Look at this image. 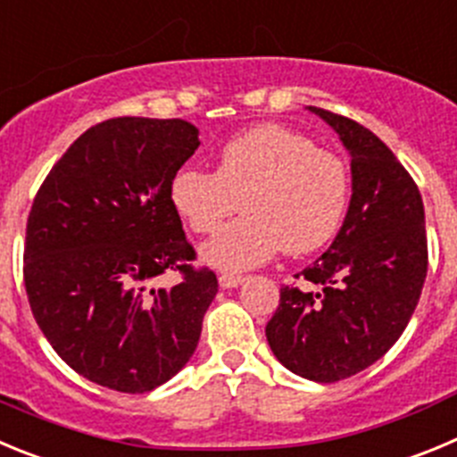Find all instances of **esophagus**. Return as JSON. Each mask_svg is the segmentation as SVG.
<instances>
[{"instance_id":"esophagus-1","label":"esophagus","mask_w":457,"mask_h":457,"mask_svg":"<svg viewBox=\"0 0 457 457\" xmlns=\"http://www.w3.org/2000/svg\"><path fill=\"white\" fill-rule=\"evenodd\" d=\"M244 282V278L237 273H220L219 275V285L223 287V289H234V287H238Z\"/></svg>"}]
</instances>
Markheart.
<instances>
[{
  "mask_svg": "<svg viewBox=\"0 0 457 457\" xmlns=\"http://www.w3.org/2000/svg\"><path fill=\"white\" fill-rule=\"evenodd\" d=\"M170 204L195 234H209L237 212L245 216L200 248L204 264L248 270L279 248L305 254L339 229L351 175L346 162L307 134L278 122L250 127L219 152L216 172L182 168L170 179Z\"/></svg>",
  "mask_w": 457,
  "mask_h": 457,
  "instance_id": "1",
  "label": "heart"
}]
</instances>
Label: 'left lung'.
<instances>
[{
	"label": "left lung",
	"instance_id": "left-lung-1",
	"mask_svg": "<svg viewBox=\"0 0 457 457\" xmlns=\"http://www.w3.org/2000/svg\"><path fill=\"white\" fill-rule=\"evenodd\" d=\"M351 154L353 195L330 248L282 287L266 326L273 355L295 376L337 382L371 367L414 314L428 270L417 184L380 138L351 118L310 106Z\"/></svg>",
	"mask_w": 457,
	"mask_h": 457
}]
</instances>
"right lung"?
I'll list each match as a JSON object with an SVG mask.
<instances>
[{"label":"right lung","instance_id":"obj_1","mask_svg":"<svg viewBox=\"0 0 457 457\" xmlns=\"http://www.w3.org/2000/svg\"><path fill=\"white\" fill-rule=\"evenodd\" d=\"M198 145V129L179 118H111L86 129L36 193L29 305L61 360L102 387L152 392L198 346L219 279L188 264L195 250L168 193ZM166 270L183 282L150 287Z\"/></svg>","mask_w":457,"mask_h":457}]
</instances>
